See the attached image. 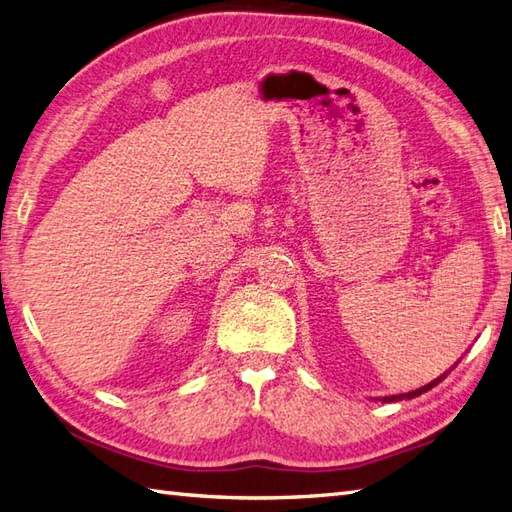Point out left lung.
<instances>
[{"mask_svg":"<svg viewBox=\"0 0 512 512\" xmlns=\"http://www.w3.org/2000/svg\"><path fill=\"white\" fill-rule=\"evenodd\" d=\"M456 368V366H453ZM449 372H445L442 374V377H438V379H434L431 383H427V385H423V388H418V390H414V392H405V394H394V396H383V399H379V401H383V403H394V401H405V399H414V396H420L423 392H427V390H431L434 388V385H438L442 379L447 377Z\"/></svg>","mask_w":512,"mask_h":512,"instance_id":"obj_1","label":"left lung"}]
</instances>
